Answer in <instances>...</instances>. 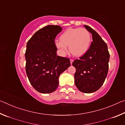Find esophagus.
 <instances>
[{
  "mask_svg": "<svg viewBox=\"0 0 125 125\" xmlns=\"http://www.w3.org/2000/svg\"><path fill=\"white\" fill-rule=\"evenodd\" d=\"M70 62H71V64H72V63L73 62V60H72L71 59V60H70Z\"/></svg>",
  "mask_w": 125,
  "mask_h": 125,
  "instance_id": "1",
  "label": "esophagus"
}]
</instances>
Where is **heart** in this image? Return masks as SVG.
Instances as JSON below:
<instances>
[{"label":"heart","mask_w":125,"mask_h":125,"mask_svg":"<svg viewBox=\"0 0 125 125\" xmlns=\"http://www.w3.org/2000/svg\"><path fill=\"white\" fill-rule=\"evenodd\" d=\"M60 41L57 40L55 46L62 56H65L67 46L73 56L81 57L89 50L91 42L90 33L84 28H69L63 32L60 37Z\"/></svg>","instance_id":"b5f03b06"}]
</instances>
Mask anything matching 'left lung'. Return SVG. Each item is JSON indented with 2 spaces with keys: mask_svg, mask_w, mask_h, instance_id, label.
Returning <instances> with one entry per match:
<instances>
[{
  "mask_svg": "<svg viewBox=\"0 0 125 125\" xmlns=\"http://www.w3.org/2000/svg\"><path fill=\"white\" fill-rule=\"evenodd\" d=\"M92 35L93 42L86 53L72 63L76 69L74 83L78 89L92 93L100 89L108 73L110 54L107 46L98 33L84 25Z\"/></svg>",
  "mask_w": 125,
  "mask_h": 125,
  "instance_id": "left-lung-1",
  "label": "left lung"
}]
</instances>
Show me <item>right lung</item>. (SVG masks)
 <instances>
[{"label": "right lung", "mask_w": 125, "mask_h": 125, "mask_svg": "<svg viewBox=\"0 0 125 125\" xmlns=\"http://www.w3.org/2000/svg\"><path fill=\"white\" fill-rule=\"evenodd\" d=\"M62 30L58 25H48L37 31L27 42L26 72L31 85L39 93L54 92L60 75L71 65L69 58L57 56L54 39Z\"/></svg>", "instance_id": "add662e5"}]
</instances>
